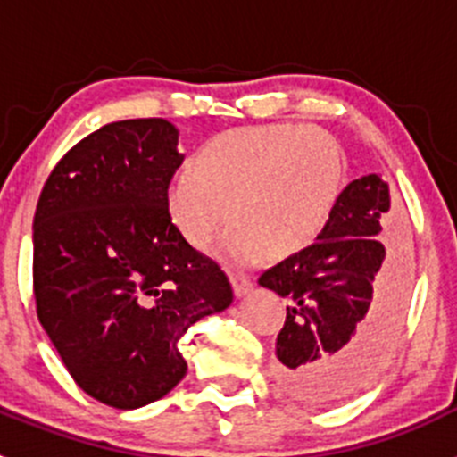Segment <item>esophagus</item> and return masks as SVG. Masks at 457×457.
I'll return each mask as SVG.
<instances>
[{"instance_id":"34e87169","label":"esophagus","mask_w":457,"mask_h":457,"mask_svg":"<svg viewBox=\"0 0 457 457\" xmlns=\"http://www.w3.org/2000/svg\"><path fill=\"white\" fill-rule=\"evenodd\" d=\"M231 284H233V290H236V297H245V295L253 288L252 278L245 277V274H233Z\"/></svg>"}]
</instances>
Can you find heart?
<instances>
[{"mask_svg":"<svg viewBox=\"0 0 457 457\" xmlns=\"http://www.w3.org/2000/svg\"><path fill=\"white\" fill-rule=\"evenodd\" d=\"M341 155L332 137L297 125H256L208 141L192 169L169 183L171 221L185 240L217 245L233 265L300 252L320 233L341 189Z\"/></svg>","mask_w":457,"mask_h":457,"instance_id":"b5f03b06","label":"heart"}]
</instances>
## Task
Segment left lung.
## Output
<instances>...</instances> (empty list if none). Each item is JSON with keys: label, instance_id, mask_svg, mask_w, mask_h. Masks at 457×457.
I'll return each mask as SVG.
<instances>
[{"label": "left lung", "instance_id": "left-lung-1", "mask_svg": "<svg viewBox=\"0 0 457 457\" xmlns=\"http://www.w3.org/2000/svg\"><path fill=\"white\" fill-rule=\"evenodd\" d=\"M389 185L378 173L338 194L318 240L265 270L258 284L288 300L277 337L274 379L311 405L366 386L394 350L407 297L401 247L391 231Z\"/></svg>", "mask_w": 457, "mask_h": 457}]
</instances>
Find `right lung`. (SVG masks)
<instances>
[{
    "label": "right lung",
    "mask_w": 457,
    "mask_h": 457,
    "mask_svg": "<svg viewBox=\"0 0 457 457\" xmlns=\"http://www.w3.org/2000/svg\"><path fill=\"white\" fill-rule=\"evenodd\" d=\"M180 164L169 120H116L56 162L36 205L38 320L79 389L116 410L179 385L183 334L233 302L224 270L171 221Z\"/></svg>",
    "instance_id": "add662e5"
}]
</instances>
